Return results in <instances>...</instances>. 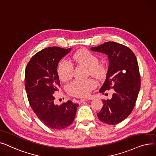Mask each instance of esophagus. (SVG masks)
<instances>
[{
	"mask_svg": "<svg viewBox=\"0 0 156 156\" xmlns=\"http://www.w3.org/2000/svg\"><path fill=\"white\" fill-rule=\"evenodd\" d=\"M86 100H87V99H81V100H80V102H83V101H86Z\"/></svg>",
	"mask_w": 156,
	"mask_h": 156,
	"instance_id": "34e87169",
	"label": "esophagus"
}]
</instances>
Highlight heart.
Masks as SVG:
<instances>
[{
	"label": "heart",
	"mask_w": 156,
	"mask_h": 156,
	"mask_svg": "<svg viewBox=\"0 0 156 156\" xmlns=\"http://www.w3.org/2000/svg\"><path fill=\"white\" fill-rule=\"evenodd\" d=\"M75 62L80 66L88 69L90 75L98 80L105 79L107 76V69L105 65L98 63V58L90 51L86 49L78 50L73 55ZM73 66L68 60H63L58 64L57 73L60 79L64 82L69 80L73 76ZM94 81L91 79L87 80H75L67 86L70 94L77 97H86L95 87Z\"/></svg>",
	"instance_id": "1"
}]
</instances>
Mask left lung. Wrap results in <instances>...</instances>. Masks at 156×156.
<instances>
[{
    "label": "left lung",
    "mask_w": 156,
    "mask_h": 156,
    "mask_svg": "<svg viewBox=\"0 0 156 156\" xmlns=\"http://www.w3.org/2000/svg\"><path fill=\"white\" fill-rule=\"evenodd\" d=\"M91 50L105 54L108 58L106 79L100 92L114 89L110 100H103L97 114L99 120L116 124L124 120L135 107L140 88V76L136 58L128 47L114 42H107Z\"/></svg>",
    "instance_id": "8db88e82"
}]
</instances>
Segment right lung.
Here are the masks:
<instances>
[{
  "mask_svg": "<svg viewBox=\"0 0 156 156\" xmlns=\"http://www.w3.org/2000/svg\"><path fill=\"white\" fill-rule=\"evenodd\" d=\"M71 49L45 48L33 56L26 67L25 86L30 105L39 119L51 129H62L69 126L79 106L70 100L61 105L54 101L53 94L60 87L58 65Z\"/></svg>",
  "mask_w": 156,
  "mask_h": 156,
  "instance_id": "right-lung-1",
  "label": "right lung"
}]
</instances>
